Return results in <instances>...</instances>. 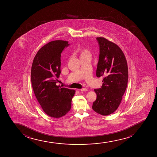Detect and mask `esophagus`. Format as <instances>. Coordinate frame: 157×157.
<instances>
[{
  "instance_id": "obj_1",
  "label": "esophagus",
  "mask_w": 157,
  "mask_h": 157,
  "mask_svg": "<svg viewBox=\"0 0 157 157\" xmlns=\"http://www.w3.org/2000/svg\"><path fill=\"white\" fill-rule=\"evenodd\" d=\"M80 90L82 91V92H86V91H87V89L86 88H83L80 89Z\"/></svg>"
}]
</instances>
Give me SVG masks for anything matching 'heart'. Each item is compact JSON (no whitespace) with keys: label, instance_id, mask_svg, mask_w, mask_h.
Listing matches in <instances>:
<instances>
[{"label":"heart","instance_id":"heart-1","mask_svg":"<svg viewBox=\"0 0 157 157\" xmlns=\"http://www.w3.org/2000/svg\"><path fill=\"white\" fill-rule=\"evenodd\" d=\"M76 53L80 58L90 55V50L87 48L85 47L78 48L76 50Z\"/></svg>","mask_w":157,"mask_h":157}]
</instances>
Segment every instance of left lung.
<instances>
[{
	"mask_svg": "<svg viewBox=\"0 0 157 157\" xmlns=\"http://www.w3.org/2000/svg\"><path fill=\"white\" fill-rule=\"evenodd\" d=\"M100 48L97 77H103L101 88L95 89L97 99L92 109L103 116L113 113L120 105L127 88L128 68L120 48L102 37H97Z\"/></svg>",
	"mask_w": 157,
	"mask_h": 157,
	"instance_id": "left-lung-1",
	"label": "left lung"
}]
</instances>
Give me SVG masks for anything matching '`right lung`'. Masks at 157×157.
I'll return each instance as SVG.
<instances>
[{"instance_id":"right-lung-1","label":"right lung","mask_w":157,"mask_h":157,"mask_svg":"<svg viewBox=\"0 0 157 157\" xmlns=\"http://www.w3.org/2000/svg\"><path fill=\"white\" fill-rule=\"evenodd\" d=\"M67 41H51L37 52L31 69L35 95L45 114L54 118L64 116L71 109L75 90L57 86L60 72V56Z\"/></svg>"}]
</instances>
